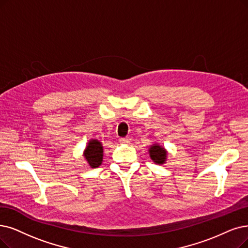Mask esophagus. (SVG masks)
<instances>
[{
  "mask_svg": "<svg viewBox=\"0 0 248 248\" xmlns=\"http://www.w3.org/2000/svg\"><path fill=\"white\" fill-rule=\"evenodd\" d=\"M119 142L121 144H128L130 142V138L129 137H121L119 138Z\"/></svg>",
  "mask_w": 248,
  "mask_h": 248,
  "instance_id": "obj_1",
  "label": "esophagus"
}]
</instances>
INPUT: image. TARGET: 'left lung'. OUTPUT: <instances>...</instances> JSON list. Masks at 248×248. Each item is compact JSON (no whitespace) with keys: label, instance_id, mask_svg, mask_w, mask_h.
Returning <instances> with one entry per match:
<instances>
[{"label":"left lung","instance_id":"obj_1","mask_svg":"<svg viewBox=\"0 0 248 248\" xmlns=\"http://www.w3.org/2000/svg\"><path fill=\"white\" fill-rule=\"evenodd\" d=\"M148 153H150V156L152 160L154 161V163L162 165L166 162L167 160V151L163 146H161L160 144H153L152 146H150V150H148Z\"/></svg>","mask_w":248,"mask_h":248}]
</instances>
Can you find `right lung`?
Returning a JSON list of instances; mask_svg holds the SVG:
<instances>
[{"label":"right lung","mask_w":248,"mask_h":248,"mask_svg":"<svg viewBox=\"0 0 248 248\" xmlns=\"http://www.w3.org/2000/svg\"><path fill=\"white\" fill-rule=\"evenodd\" d=\"M103 153L104 148L102 143L96 140H92L88 141L83 155L91 168H97L98 166H101L103 162Z\"/></svg>","instance_id":"1"}]
</instances>
